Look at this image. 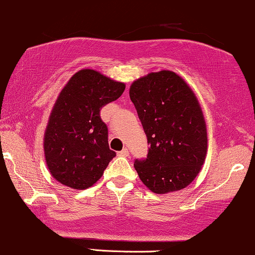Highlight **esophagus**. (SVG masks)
<instances>
[{
  "instance_id": "esophagus-1",
  "label": "esophagus",
  "mask_w": 255,
  "mask_h": 255,
  "mask_svg": "<svg viewBox=\"0 0 255 255\" xmlns=\"http://www.w3.org/2000/svg\"><path fill=\"white\" fill-rule=\"evenodd\" d=\"M118 155H119V156H128V148H124V149H123V150L119 151Z\"/></svg>"
}]
</instances>
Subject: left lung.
<instances>
[{"mask_svg":"<svg viewBox=\"0 0 255 255\" xmlns=\"http://www.w3.org/2000/svg\"><path fill=\"white\" fill-rule=\"evenodd\" d=\"M130 99L148 139L134 169L152 192L182 190L200 172L206 156V125L198 100L179 75L150 73L130 87Z\"/></svg>","mask_w":255,"mask_h":255,"instance_id":"left-lung-1","label":"left lung"}]
</instances>
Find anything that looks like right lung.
I'll return each instance as SVG.
<instances>
[{"label": "right lung", "instance_id": "1", "mask_svg": "<svg viewBox=\"0 0 255 255\" xmlns=\"http://www.w3.org/2000/svg\"><path fill=\"white\" fill-rule=\"evenodd\" d=\"M124 89V83L91 69L75 74L62 89L44 137L45 158L57 181L85 190L101 178L116 151L110 149L100 111Z\"/></svg>", "mask_w": 255, "mask_h": 255}]
</instances>
